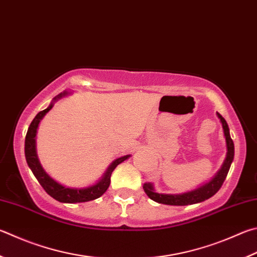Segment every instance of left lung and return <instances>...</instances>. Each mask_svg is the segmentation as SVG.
I'll use <instances>...</instances> for the list:
<instances>
[{
	"instance_id": "1",
	"label": "left lung",
	"mask_w": 257,
	"mask_h": 257,
	"mask_svg": "<svg viewBox=\"0 0 257 257\" xmlns=\"http://www.w3.org/2000/svg\"><path fill=\"white\" fill-rule=\"evenodd\" d=\"M219 119H220L223 128V134H225L226 137V143H227V157L225 162H223V165L218 172L217 175L213 177V179L209 182V183L204 184L203 186H200L199 189L190 191V192H186L183 194H161L157 193L154 191L153 185L151 183H144L143 188L144 191L146 192L149 198L154 201L163 204H169V206H188V204H194L202 202L204 200L211 198L212 195L216 194L219 189L221 188V185L225 182L228 172H229L231 162L234 160V143H232V139L230 138L229 134V128H228V124L226 120L222 118L220 113H217Z\"/></svg>"
}]
</instances>
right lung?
Masks as SVG:
<instances>
[{
  "instance_id": "obj_1",
  "label": "right lung",
  "mask_w": 257,
  "mask_h": 257,
  "mask_svg": "<svg viewBox=\"0 0 257 257\" xmlns=\"http://www.w3.org/2000/svg\"><path fill=\"white\" fill-rule=\"evenodd\" d=\"M65 94H66V92L60 93L59 95L55 97V100L60 99V97H63ZM51 108H53V104H50L47 109L40 111V112L35 116V119L31 121L29 128H28V132L26 135V141H25V155H26L28 165H29L32 173H34L36 179L38 180L40 185L43 186L46 192H47L51 198H54L59 202H65V203L86 202V201H91V200L100 198L109 188L110 181H111L110 177H111V174H112L113 170L120 164V163H122L123 161L127 160L130 155L120 157L118 160H115L112 164L109 166L108 171L105 172V174L103 177H102V180L100 182H97L96 184L88 186V188H85V189L65 188V186L57 183V182L51 179V177L46 173L40 165L38 157H37V153H36L35 137H36L37 128H38V124L40 122V120L43 119V116L47 113Z\"/></svg>"
}]
</instances>
